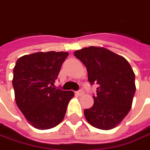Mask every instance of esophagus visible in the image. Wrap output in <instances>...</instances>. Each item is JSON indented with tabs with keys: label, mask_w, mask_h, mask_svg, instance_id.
Instances as JSON below:
<instances>
[{
	"label": "esophagus",
	"mask_w": 150,
	"mask_h": 150,
	"mask_svg": "<svg viewBox=\"0 0 150 150\" xmlns=\"http://www.w3.org/2000/svg\"><path fill=\"white\" fill-rule=\"evenodd\" d=\"M75 94H76L77 96H82V95L84 94V91H82V90H79V91H76V92H75Z\"/></svg>",
	"instance_id": "esophagus-1"
}]
</instances>
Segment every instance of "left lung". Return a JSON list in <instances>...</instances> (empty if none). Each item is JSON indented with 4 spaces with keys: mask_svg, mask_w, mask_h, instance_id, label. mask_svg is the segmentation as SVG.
<instances>
[{
    "mask_svg": "<svg viewBox=\"0 0 150 150\" xmlns=\"http://www.w3.org/2000/svg\"><path fill=\"white\" fill-rule=\"evenodd\" d=\"M74 54L85 65L91 85H99L94 105L84 110L86 120L97 129L115 128L130 110L136 90L129 63L102 47H86Z\"/></svg>",
    "mask_w": 150,
    "mask_h": 150,
    "instance_id": "8db88e82",
    "label": "left lung"
}]
</instances>
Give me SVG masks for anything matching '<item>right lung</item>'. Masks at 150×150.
Instances as JSON below:
<instances>
[{
  "label": "right lung",
  "mask_w": 150,
  "mask_h": 150,
  "mask_svg": "<svg viewBox=\"0 0 150 150\" xmlns=\"http://www.w3.org/2000/svg\"><path fill=\"white\" fill-rule=\"evenodd\" d=\"M68 52H37L20 57L13 69L16 105L38 129L54 128L63 120L74 92L54 88Z\"/></svg>",
  "instance_id": "1"
}]
</instances>
